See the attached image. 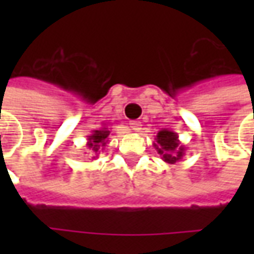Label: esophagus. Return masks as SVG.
Here are the masks:
<instances>
[{"label":"esophagus","instance_id":"esophagus-1","mask_svg":"<svg viewBox=\"0 0 254 254\" xmlns=\"http://www.w3.org/2000/svg\"><path fill=\"white\" fill-rule=\"evenodd\" d=\"M129 125H130V129L134 130V132H137L141 129V122L140 121H130L129 122Z\"/></svg>","mask_w":254,"mask_h":254}]
</instances>
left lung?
<instances>
[{
  "instance_id": "1",
  "label": "left lung",
  "mask_w": 254,
  "mask_h": 254,
  "mask_svg": "<svg viewBox=\"0 0 254 254\" xmlns=\"http://www.w3.org/2000/svg\"><path fill=\"white\" fill-rule=\"evenodd\" d=\"M155 140H156V143H154L155 149L162 156V160L169 165H176L181 162L187 155L185 145L180 141L178 134L173 130L162 129L158 132Z\"/></svg>"
}]
</instances>
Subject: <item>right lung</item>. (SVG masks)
<instances>
[{"instance_id":"obj_1","label":"right lung","mask_w":254,"mask_h":254,"mask_svg":"<svg viewBox=\"0 0 254 254\" xmlns=\"http://www.w3.org/2000/svg\"><path fill=\"white\" fill-rule=\"evenodd\" d=\"M109 136H110V130L109 127H102L100 129H95L92 130V133L87 136V144L85 147L87 148L84 149L85 152L84 154L91 156V159H96L99 154H102L106 149V147L109 145Z\"/></svg>"}]
</instances>
